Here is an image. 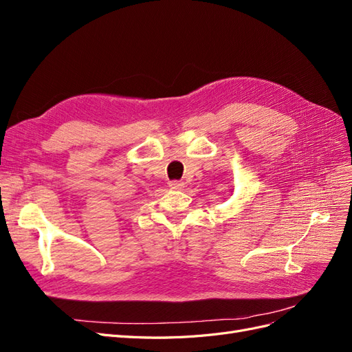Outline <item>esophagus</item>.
Listing matches in <instances>:
<instances>
[{
  "mask_svg": "<svg viewBox=\"0 0 352 352\" xmlns=\"http://www.w3.org/2000/svg\"><path fill=\"white\" fill-rule=\"evenodd\" d=\"M168 186L172 189H182L184 182H180V180H172V182H168Z\"/></svg>",
  "mask_w": 352,
  "mask_h": 352,
  "instance_id": "1",
  "label": "esophagus"
}]
</instances>
